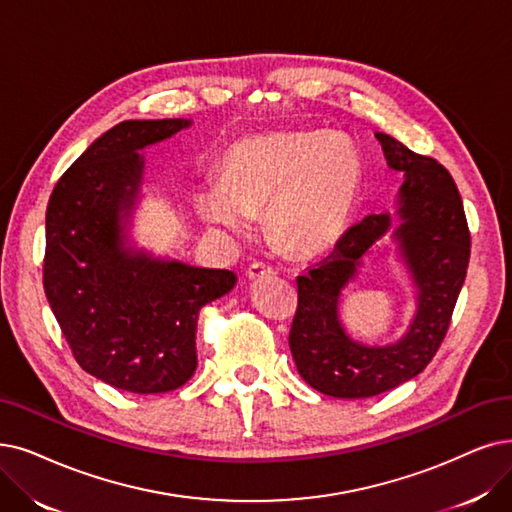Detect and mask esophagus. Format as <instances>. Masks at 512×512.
<instances>
[{"label": "esophagus", "instance_id": "obj_1", "mask_svg": "<svg viewBox=\"0 0 512 512\" xmlns=\"http://www.w3.org/2000/svg\"><path fill=\"white\" fill-rule=\"evenodd\" d=\"M273 275H275V271L269 267V264H262V262H254L252 267L245 271V277H248L250 281H260V279H267Z\"/></svg>", "mask_w": 512, "mask_h": 512}]
</instances>
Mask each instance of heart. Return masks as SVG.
I'll return each instance as SVG.
<instances>
[{"label": "heart", "mask_w": 512, "mask_h": 512, "mask_svg": "<svg viewBox=\"0 0 512 512\" xmlns=\"http://www.w3.org/2000/svg\"><path fill=\"white\" fill-rule=\"evenodd\" d=\"M361 187V159L336 132L264 134L239 140L222 159V182L199 193V214L231 239L264 214L271 241L292 256H315L344 233Z\"/></svg>", "instance_id": "1"}]
</instances>
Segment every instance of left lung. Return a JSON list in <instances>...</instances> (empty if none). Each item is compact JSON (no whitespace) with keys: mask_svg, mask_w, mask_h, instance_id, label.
<instances>
[{"mask_svg":"<svg viewBox=\"0 0 512 512\" xmlns=\"http://www.w3.org/2000/svg\"><path fill=\"white\" fill-rule=\"evenodd\" d=\"M386 166L403 172L395 214L365 216L334 252L300 275L290 351L298 374L315 391L365 399L416 378L445 338L468 269L470 233L454 178L431 157L416 155L393 136L376 132ZM391 236L411 277L417 311L391 345H365L339 321L341 292L358 276L362 258Z\"/></svg>","mask_w":512,"mask_h":512,"instance_id":"left-lung-1","label":"left lung"}]
</instances>
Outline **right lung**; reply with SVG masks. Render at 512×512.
Here are the masks:
<instances>
[{
  "label": "right lung",
  "mask_w": 512,
  "mask_h": 512,
  "mask_svg": "<svg viewBox=\"0 0 512 512\" xmlns=\"http://www.w3.org/2000/svg\"><path fill=\"white\" fill-rule=\"evenodd\" d=\"M191 119H128L107 130L56 182L46 212L44 290L77 363L138 395L168 393L197 367L203 304L237 275L155 256L130 237L142 195V149Z\"/></svg>",
  "instance_id": "obj_1"
}]
</instances>
